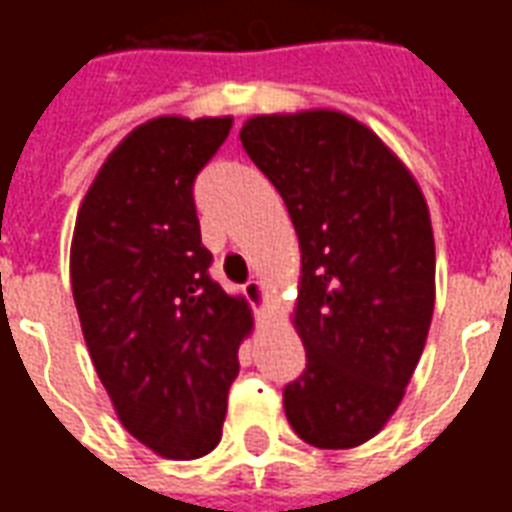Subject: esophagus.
I'll return each instance as SVG.
<instances>
[{
	"mask_svg": "<svg viewBox=\"0 0 512 512\" xmlns=\"http://www.w3.org/2000/svg\"><path fill=\"white\" fill-rule=\"evenodd\" d=\"M244 296L249 301L260 304V301L266 299V288H263V282H260V279H249V282L244 285Z\"/></svg>",
	"mask_w": 512,
	"mask_h": 512,
	"instance_id": "obj_1",
	"label": "esophagus"
}]
</instances>
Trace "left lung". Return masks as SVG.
<instances>
[{
	"mask_svg": "<svg viewBox=\"0 0 512 512\" xmlns=\"http://www.w3.org/2000/svg\"><path fill=\"white\" fill-rule=\"evenodd\" d=\"M241 145L299 235L293 323L307 367L282 392L285 417L312 447H359L395 414L428 340V202L403 161L343 112L257 115Z\"/></svg>",
	"mask_w": 512,
	"mask_h": 512,
	"instance_id": "8db88e82",
	"label": "left lung"
}]
</instances>
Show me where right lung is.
I'll return each mask as SVG.
<instances>
[{"instance_id": "1", "label": "right lung", "mask_w": 512, "mask_h": 512, "mask_svg": "<svg viewBox=\"0 0 512 512\" xmlns=\"http://www.w3.org/2000/svg\"><path fill=\"white\" fill-rule=\"evenodd\" d=\"M233 117H156L109 153L84 194L71 288L95 373L123 428L164 458L222 439L252 310L208 274L194 178Z\"/></svg>"}]
</instances>
